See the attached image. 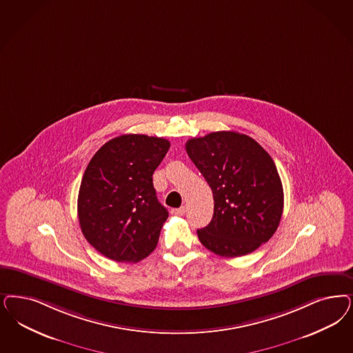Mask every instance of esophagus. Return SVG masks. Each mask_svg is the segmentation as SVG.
Wrapping results in <instances>:
<instances>
[{
  "label": "esophagus",
  "mask_w": 353,
  "mask_h": 353,
  "mask_svg": "<svg viewBox=\"0 0 353 353\" xmlns=\"http://www.w3.org/2000/svg\"><path fill=\"white\" fill-rule=\"evenodd\" d=\"M170 214L174 215V216H183L185 214V207H180V208H172L170 210Z\"/></svg>",
  "instance_id": "obj_1"
}]
</instances>
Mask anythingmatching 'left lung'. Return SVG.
<instances>
[{
	"label": "left lung",
	"mask_w": 353,
	"mask_h": 353,
	"mask_svg": "<svg viewBox=\"0 0 353 353\" xmlns=\"http://www.w3.org/2000/svg\"><path fill=\"white\" fill-rule=\"evenodd\" d=\"M214 195V215L196 234L221 256H241L268 243L278 230L284 194L274 160L245 134L215 132L185 145Z\"/></svg>",
	"instance_id": "left-lung-1"
}]
</instances>
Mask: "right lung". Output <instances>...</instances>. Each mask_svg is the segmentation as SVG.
Instances as JSON below:
<instances>
[{
	"mask_svg": "<svg viewBox=\"0 0 353 353\" xmlns=\"http://www.w3.org/2000/svg\"><path fill=\"white\" fill-rule=\"evenodd\" d=\"M170 141L123 134L99 148L85 170L78 194V219L85 240L116 262H138L157 248L168 218L152 174Z\"/></svg>",
	"mask_w": 353,
	"mask_h": 353,
	"instance_id": "obj_1",
	"label": "right lung"
}]
</instances>
